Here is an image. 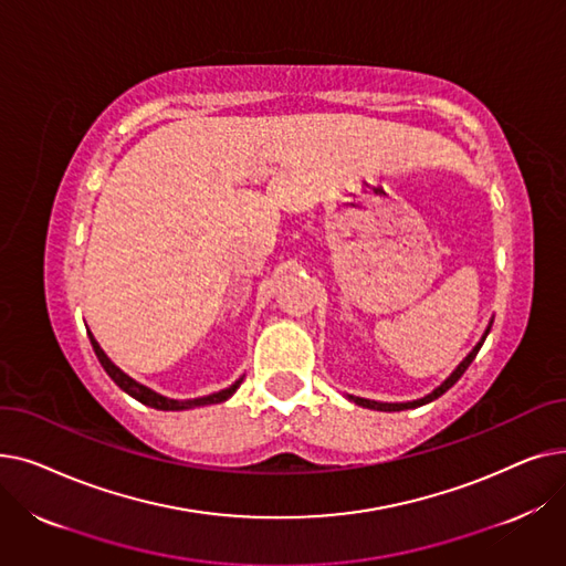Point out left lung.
Instances as JSON below:
<instances>
[{
	"mask_svg": "<svg viewBox=\"0 0 566 566\" xmlns=\"http://www.w3.org/2000/svg\"><path fill=\"white\" fill-rule=\"evenodd\" d=\"M489 331H491V323H489V328H486V333L482 335V339L478 342V346H474L465 358H463V363L448 376L444 378L438 388L431 392V395H427V397H422V399H418V401H408V403H380V401H371V399H363V397H348L350 401H355L358 406H363V408H374V410H385V412H395V410H406V408H418V406H424V403H429V401H433V399H438L440 395H444L448 392L452 385L463 376V371L470 367V363L474 360V355L480 353V348H482V344H484V339H486V335H489Z\"/></svg>",
	"mask_w": 566,
	"mask_h": 566,
	"instance_id": "8db88e82",
	"label": "left lung"
}]
</instances>
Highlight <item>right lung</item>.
<instances>
[{
	"instance_id": "obj_1",
	"label": "right lung",
	"mask_w": 566,
	"mask_h": 566,
	"mask_svg": "<svg viewBox=\"0 0 566 566\" xmlns=\"http://www.w3.org/2000/svg\"><path fill=\"white\" fill-rule=\"evenodd\" d=\"M86 333H88V331H86ZM88 339H92V346H94V350H96V355H98V360H101L103 369H105L107 376L118 385V388H122L126 395H130L133 399H137L139 403L158 408V410H188V408L208 406V403H222V401H227L238 388H241V382H243V378H238L233 385H229V388H224V390H220V392H213V395H208V397H199V399H188V401L169 399V397H163V395L154 392L151 388H146V385L137 382L135 378H130L128 374H124L122 369H118V367L107 358L105 350L101 348V344L94 339L92 333H88Z\"/></svg>"
}]
</instances>
